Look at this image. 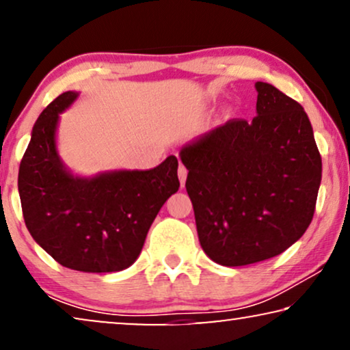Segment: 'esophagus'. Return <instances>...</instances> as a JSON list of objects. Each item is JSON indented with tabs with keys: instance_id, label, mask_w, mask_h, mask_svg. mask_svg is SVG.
Segmentation results:
<instances>
[{
	"instance_id": "34e87169",
	"label": "esophagus",
	"mask_w": 350,
	"mask_h": 350,
	"mask_svg": "<svg viewBox=\"0 0 350 350\" xmlns=\"http://www.w3.org/2000/svg\"><path fill=\"white\" fill-rule=\"evenodd\" d=\"M186 176H188V170H186V167L181 164L178 167V178H180V183L181 186H185V181H186Z\"/></svg>"
}]
</instances>
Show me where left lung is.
I'll return each instance as SVG.
<instances>
[{
	"label": "left lung",
	"mask_w": 350,
	"mask_h": 350,
	"mask_svg": "<svg viewBox=\"0 0 350 350\" xmlns=\"http://www.w3.org/2000/svg\"><path fill=\"white\" fill-rule=\"evenodd\" d=\"M256 118L231 119L185 145L186 191L202 250L221 266L280 255L312 221L322 157L303 107L255 84Z\"/></svg>",
	"instance_id": "8db88e82"
}]
</instances>
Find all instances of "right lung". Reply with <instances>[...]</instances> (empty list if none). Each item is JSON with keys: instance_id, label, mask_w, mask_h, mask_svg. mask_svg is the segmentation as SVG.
Segmentation results:
<instances>
[{"instance_id": "1", "label": "right lung", "mask_w": 350, "mask_h": 350, "mask_svg": "<svg viewBox=\"0 0 350 350\" xmlns=\"http://www.w3.org/2000/svg\"><path fill=\"white\" fill-rule=\"evenodd\" d=\"M78 95H59L33 126L18 169L23 219L38 245L62 266L118 272L135 262L156 215L178 191V161L169 156L150 170L75 175L59 156L57 127Z\"/></svg>"}]
</instances>
